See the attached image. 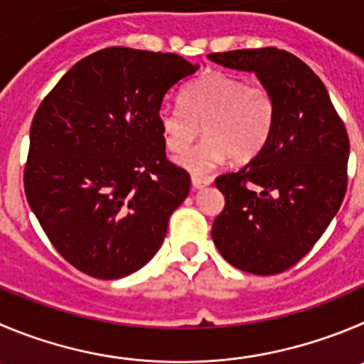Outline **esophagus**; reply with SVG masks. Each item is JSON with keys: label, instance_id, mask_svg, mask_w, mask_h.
Returning a JSON list of instances; mask_svg holds the SVG:
<instances>
[{"label": "esophagus", "instance_id": "34e87169", "mask_svg": "<svg viewBox=\"0 0 364 364\" xmlns=\"http://www.w3.org/2000/svg\"><path fill=\"white\" fill-rule=\"evenodd\" d=\"M208 185H212V178H192V186L196 190H201Z\"/></svg>", "mask_w": 364, "mask_h": 364}]
</instances>
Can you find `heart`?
Listing matches in <instances>:
<instances>
[{"instance_id":"1","label":"heart","mask_w":364,"mask_h":364,"mask_svg":"<svg viewBox=\"0 0 364 364\" xmlns=\"http://www.w3.org/2000/svg\"><path fill=\"white\" fill-rule=\"evenodd\" d=\"M183 105H163L158 113L166 149L181 154L200 127L205 138L178 158L192 174H208L226 159L247 163L264 151L274 127V98L262 84L242 77L210 73L190 84Z\"/></svg>"}]
</instances>
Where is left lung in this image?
I'll return each mask as SVG.
<instances>
[{
	"mask_svg": "<svg viewBox=\"0 0 364 364\" xmlns=\"http://www.w3.org/2000/svg\"><path fill=\"white\" fill-rule=\"evenodd\" d=\"M208 57L257 75L277 109L264 151L215 179L226 205L213 220V244L237 269L282 273L312 250L341 206L348 134L325 84L293 53L269 46Z\"/></svg>",
	"mask_w": 364,
	"mask_h": 364,
	"instance_id": "1",
	"label": "left lung"
}]
</instances>
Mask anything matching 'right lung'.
<instances>
[{
    "mask_svg": "<svg viewBox=\"0 0 364 364\" xmlns=\"http://www.w3.org/2000/svg\"><path fill=\"white\" fill-rule=\"evenodd\" d=\"M199 70L174 53L114 46L84 57L39 105L25 192L64 259L100 280L144 267L190 192L165 156L163 98Z\"/></svg>",
    "mask_w": 364,
    "mask_h": 364,
    "instance_id": "obj_1",
    "label": "right lung"
}]
</instances>
